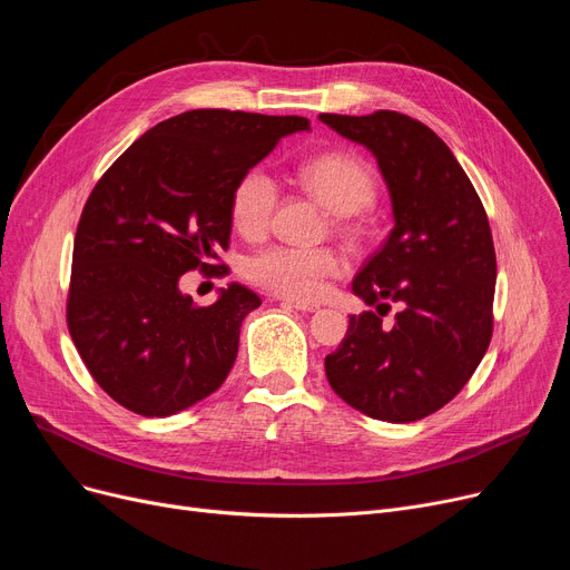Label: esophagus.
<instances>
[{
	"mask_svg": "<svg viewBox=\"0 0 570 570\" xmlns=\"http://www.w3.org/2000/svg\"><path fill=\"white\" fill-rule=\"evenodd\" d=\"M276 299L289 308H296V311H304V313H313L317 311L320 306L313 304V302H304V299H287V296H276Z\"/></svg>",
	"mask_w": 570,
	"mask_h": 570,
	"instance_id": "obj_1",
	"label": "esophagus"
}]
</instances>
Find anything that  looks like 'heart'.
<instances>
[{
  "label": "heart",
  "instance_id": "1",
  "mask_svg": "<svg viewBox=\"0 0 570 570\" xmlns=\"http://www.w3.org/2000/svg\"><path fill=\"white\" fill-rule=\"evenodd\" d=\"M296 178L324 206L341 215L347 234L364 229L360 213L366 210L377 193L375 171L366 159L347 150H327L311 157L296 169ZM278 206V185L264 169L243 174L229 197V218L234 229L248 240L262 238L274 223ZM343 259L332 248L268 246L248 259V278L292 299H313L324 281L338 276Z\"/></svg>",
  "mask_w": 570,
  "mask_h": 570
}]
</instances>
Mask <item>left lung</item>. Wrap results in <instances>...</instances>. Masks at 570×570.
<instances>
[{"instance_id": "left-lung-1", "label": "left lung", "mask_w": 570, "mask_h": 570, "mask_svg": "<svg viewBox=\"0 0 570 570\" xmlns=\"http://www.w3.org/2000/svg\"><path fill=\"white\" fill-rule=\"evenodd\" d=\"M366 146L392 195L394 229L352 281L364 304L324 357L332 390L373 420L415 422L452 401L484 357L494 330L497 253L490 220L452 150L424 122L396 111L322 114ZM390 303L402 311L382 324Z\"/></svg>"}]
</instances>
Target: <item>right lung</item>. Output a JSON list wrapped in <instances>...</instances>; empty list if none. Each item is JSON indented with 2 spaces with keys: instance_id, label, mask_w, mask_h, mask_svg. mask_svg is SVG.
<instances>
[{
  "instance_id": "right-lung-1",
  "label": "right lung",
  "mask_w": 570,
  "mask_h": 570,
  "mask_svg": "<svg viewBox=\"0 0 570 570\" xmlns=\"http://www.w3.org/2000/svg\"><path fill=\"white\" fill-rule=\"evenodd\" d=\"M299 116L197 108L148 129L97 180L80 213L67 327L97 385L144 417L206 399L229 375L240 322L259 296L232 283L199 308L178 289L187 271L225 276L236 180Z\"/></svg>"
}]
</instances>
